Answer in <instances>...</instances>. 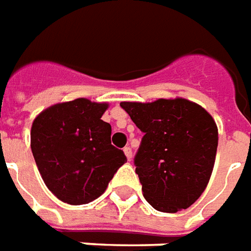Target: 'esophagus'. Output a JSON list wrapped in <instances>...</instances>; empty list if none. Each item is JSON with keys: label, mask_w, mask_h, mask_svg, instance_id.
Segmentation results:
<instances>
[{"label": "esophagus", "mask_w": 251, "mask_h": 251, "mask_svg": "<svg viewBox=\"0 0 251 251\" xmlns=\"http://www.w3.org/2000/svg\"><path fill=\"white\" fill-rule=\"evenodd\" d=\"M124 152H125V155H126V157H127V160H130L131 156H133V152H131L130 147H125V148H124Z\"/></svg>", "instance_id": "esophagus-1"}]
</instances>
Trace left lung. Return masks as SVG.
I'll return each mask as SVG.
<instances>
[{"label":"left lung","mask_w":251,"mask_h":251,"mask_svg":"<svg viewBox=\"0 0 251 251\" xmlns=\"http://www.w3.org/2000/svg\"><path fill=\"white\" fill-rule=\"evenodd\" d=\"M121 107L144 133L134 164L145 200L160 212L189 208L215 166L219 134L211 114L183 98L121 101Z\"/></svg>","instance_id":"obj_1"}]
</instances>
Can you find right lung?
<instances>
[{"label":"right lung","instance_id":"add662e5","mask_svg":"<svg viewBox=\"0 0 251 251\" xmlns=\"http://www.w3.org/2000/svg\"><path fill=\"white\" fill-rule=\"evenodd\" d=\"M108 103L85 98L62 101L36 115L31 150L47 189L62 202L88 204L106 192L126 162L111 145V126L101 120Z\"/></svg>","mask_w":251,"mask_h":251}]
</instances>
